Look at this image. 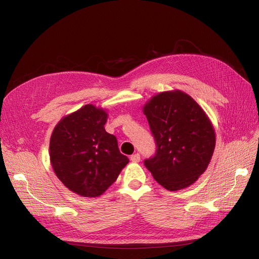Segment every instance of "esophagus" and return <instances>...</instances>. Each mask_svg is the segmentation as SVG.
<instances>
[{"mask_svg": "<svg viewBox=\"0 0 259 259\" xmlns=\"http://www.w3.org/2000/svg\"><path fill=\"white\" fill-rule=\"evenodd\" d=\"M131 161L134 163H138L140 161V154L139 153H135L131 155Z\"/></svg>", "mask_w": 259, "mask_h": 259, "instance_id": "1", "label": "esophagus"}]
</instances>
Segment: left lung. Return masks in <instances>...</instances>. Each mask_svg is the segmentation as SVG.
<instances>
[{
    "instance_id": "8db88e82",
    "label": "left lung",
    "mask_w": 259,
    "mask_h": 259,
    "mask_svg": "<svg viewBox=\"0 0 259 259\" xmlns=\"http://www.w3.org/2000/svg\"><path fill=\"white\" fill-rule=\"evenodd\" d=\"M143 112L158 146L153 158L145 161L146 167L168 191L191 186L206 170L215 150L216 135L209 117L180 90L156 94Z\"/></svg>"
}]
</instances>
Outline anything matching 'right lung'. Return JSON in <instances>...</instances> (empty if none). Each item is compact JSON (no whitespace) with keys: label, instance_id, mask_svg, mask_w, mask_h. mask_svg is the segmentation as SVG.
<instances>
[{"label":"right lung","instance_id":"right-lung-1","mask_svg":"<svg viewBox=\"0 0 259 259\" xmlns=\"http://www.w3.org/2000/svg\"><path fill=\"white\" fill-rule=\"evenodd\" d=\"M108 112L92 104L65 115L54 127L50 160L70 191L85 198L103 194L128 163L114 135L105 130Z\"/></svg>","mask_w":259,"mask_h":259}]
</instances>
